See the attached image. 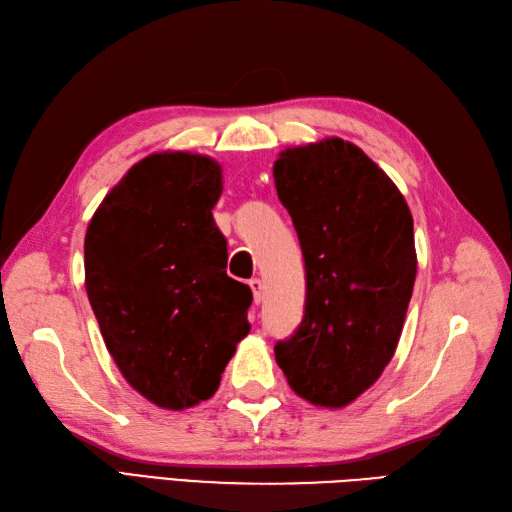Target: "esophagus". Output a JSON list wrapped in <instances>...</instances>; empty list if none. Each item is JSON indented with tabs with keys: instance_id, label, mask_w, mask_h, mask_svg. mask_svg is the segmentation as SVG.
I'll list each match as a JSON object with an SVG mask.
<instances>
[{
	"instance_id": "obj_1",
	"label": "esophagus",
	"mask_w": 512,
	"mask_h": 512,
	"mask_svg": "<svg viewBox=\"0 0 512 512\" xmlns=\"http://www.w3.org/2000/svg\"><path fill=\"white\" fill-rule=\"evenodd\" d=\"M251 290H253V300H255V305H259L261 300H264V283H261L259 279H253L251 283Z\"/></svg>"
}]
</instances>
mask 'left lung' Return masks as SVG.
<instances>
[{"instance_id":"obj_1","label":"left lung","mask_w":512,"mask_h":512,"mask_svg":"<svg viewBox=\"0 0 512 512\" xmlns=\"http://www.w3.org/2000/svg\"><path fill=\"white\" fill-rule=\"evenodd\" d=\"M272 173L307 272L303 322L274 357L300 398L342 409L396 352L417 274L411 209L342 138L285 149Z\"/></svg>"}]
</instances>
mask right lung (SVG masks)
I'll return each mask as SVG.
<instances>
[{"mask_svg": "<svg viewBox=\"0 0 512 512\" xmlns=\"http://www.w3.org/2000/svg\"><path fill=\"white\" fill-rule=\"evenodd\" d=\"M216 160L188 151L144 157L101 201L84 240L86 294L125 381L162 409L212 398L251 331V287L227 277L212 209Z\"/></svg>", "mask_w": 512, "mask_h": 512, "instance_id": "add662e5", "label": "right lung"}]
</instances>
